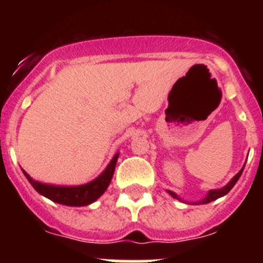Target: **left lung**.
I'll list each match as a JSON object with an SVG mask.
<instances>
[{
    "label": "left lung",
    "mask_w": 263,
    "mask_h": 263,
    "mask_svg": "<svg viewBox=\"0 0 263 263\" xmlns=\"http://www.w3.org/2000/svg\"><path fill=\"white\" fill-rule=\"evenodd\" d=\"M243 169H245V166H243L242 169H240V172L238 174H235L234 177H233V179L232 181H230L229 183H228L227 185H225V187H222V188H220V190H211V191H209V193H208V196H206L205 198H203V200H201V201H198V202H195L196 205H201V203H209V202H211V201H215V200H217V198L219 197H222V196H225L227 195L228 192H229L230 190H232L233 187H234V184L235 183L238 182V179H239V177L242 176V173H243ZM168 193L169 195L172 196V197H174V198H177V200H181V198L178 197V196L176 195V193L174 192H172V191H168Z\"/></svg>",
    "instance_id": "left-lung-1"
}]
</instances>
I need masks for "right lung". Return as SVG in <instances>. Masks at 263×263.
<instances>
[{
	"instance_id": "obj_1",
	"label": "right lung",
	"mask_w": 263,
	"mask_h": 263,
	"mask_svg": "<svg viewBox=\"0 0 263 263\" xmlns=\"http://www.w3.org/2000/svg\"><path fill=\"white\" fill-rule=\"evenodd\" d=\"M118 155L119 153H117L113 156L105 171L97 179L81 185H68L67 187V185L46 184V183L34 181L25 171L23 172L28 181L30 182V184L34 187V190L44 197L52 200L53 202L66 206H86L98 200L105 192L110 181H112Z\"/></svg>"
}]
</instances>
